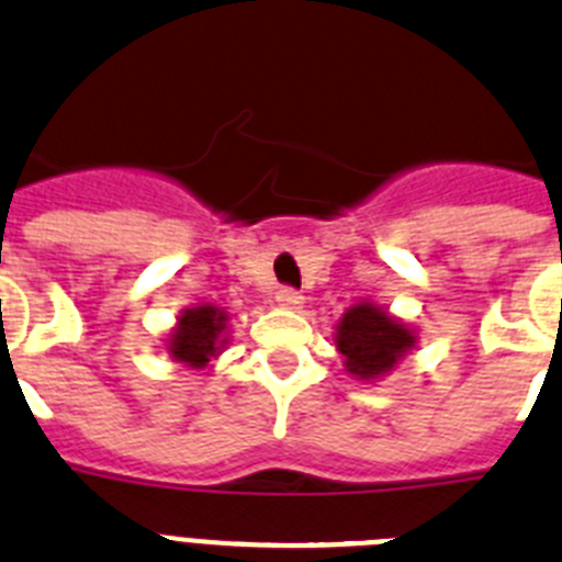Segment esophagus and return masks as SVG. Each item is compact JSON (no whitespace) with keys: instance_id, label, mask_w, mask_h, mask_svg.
<instances>
[{"instance_id":"esophagus-1","label":"esophagus","mask_w":562,"mask_h":562,"mask_svg":"<svg viewBox=\"0 0 562 562\" xmlns=\"http://www.w3.org/2000/svg\"><path fill=\"white\" fill-rule=\"evenodd\" d=\"M277 302H280V308L296 311V308H302L305 296H302L300 291H294V288H280V291H277Z\"/></svg>"}]
</instances>
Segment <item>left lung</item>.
Wrapping results in <instances>:
<instances>
[{
	"label": "left lung",
	"mask_w": 562,
	"mask_h": 562,
	"mask_svg": "<svg viewBox=\"0 0 562 562\" xmlns=\"http://www.w3.org/2000/svg\"><path fill=\"white\" fill-rule=\"evenodd\" d=\"M336 350L345 356V370L362 382L382 379L416 348V330L373 302H359L336 322Z\"/></svg>",
	"instance_id": "8db88e82"
}]
</instances>
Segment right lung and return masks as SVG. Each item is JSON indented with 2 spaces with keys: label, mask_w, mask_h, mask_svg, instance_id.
<instances>
[{
  "label": "right lung",
  "mask_w": 562,
  "mask_h": 562,
  "mask_svg": "<svg viewBox=\"0 0 562 562\" xmlns=\"http://www.w3.org/2000/svg\"><path fill=\"white\" fill-rule=\"evenodd\" d=\"M228 345V314L217 305H194V308L180 311L178 325L166 336V353L175 362L187 368L203 370L209 362L226 350Z\"/></svg>",
  "instance_id": "add662e5"
}]
</instances>
